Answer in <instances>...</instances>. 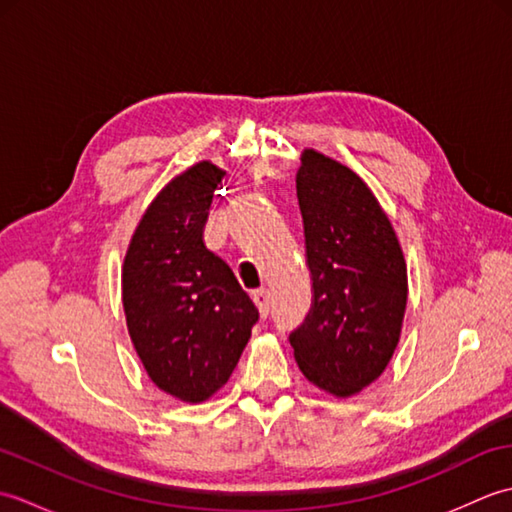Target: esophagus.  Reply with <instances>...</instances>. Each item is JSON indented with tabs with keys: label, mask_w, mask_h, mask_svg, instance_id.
I'll return each mask as SVG.
<instances>
[{
	"label": "esophagus",
	"mask_w": 512,
	"mask_h": 512,
	"mask_svg": "<svg viewBox=\"0 0 512 512\" xmlns=\"http://www.w3.org/2000/svg\"><path fill=\"white\" fill-rule=\"evenodd\" d=\"M253 301H255L259 314H262V317L266 319L268 314H270V303H273V295H270V290L262 288V290L253 292Z\"/></svg>",
	"instance_id": "esophagus-1"
}]
</instances>
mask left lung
Returning <instances> with one entry per match:
<instances>
[{
  "mask_svg": "<svg viewBox=\"0 0 512 512\" xmlns=\"http://www.w3.org/2000/svg\"><path fill=\"white\" fill-rule=\"evenodd\" d=\"M297 198L312 306L290 334L312 385L354 396L385 372L407 308V264L389 217L341 162L303 149Z\"/></svg>",
  "mask_w": 512,
  "mask_h": 512,
  "instance_id": "obj_1",
  "label": "left lung"
}]
</instances>
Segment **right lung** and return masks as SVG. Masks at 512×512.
<instances>
[{"instance_id": "1", "label": "right lung", "mask_w": 512, "mask_h": 512, "mask_svg": "<svg viewBox=\"0 0 512 512\" xmlns=\"http://www.w3.org/2000/svg\"><path fill=\"white\" fill-rule=\"evenodd\" d=\"M224 171L202 160L149 204L123 264V308L149 378L184 402L211 398L259 319L222 257L204 246V224Z\"/></svg>"}]
</instances>
